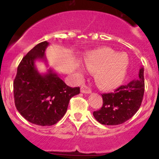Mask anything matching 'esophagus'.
I'll use <instances>...</instances> for the list:
<instances>
[{"label":"esophagus","instance_id":"34e87169","mask_svg":"<svg viewBox=\"0 0 159 159\" xmlns=\"http://www.w3.org/2000/svg\"><path fill=\"white\" fill-rule=\"evenodd\" d=\"M81 92L84 93V94H91V90L89 88H88L87 86L83 85V86H81Z\"/></svg>","mask_w":159,"mask_h":159}]
</instances>
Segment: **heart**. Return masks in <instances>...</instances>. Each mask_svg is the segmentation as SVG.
<instances>
[{"instance_id":"b5f03b06","label":"heart","mask_w":159,"mask_h":159,"mask_svg":"<svg viewBox=\"0 0 159 159\" xmlns=\"http://www.w3.org/2000/svg\"><path fill=\"white\" fill-rule=\"evenodd\" d=\"M84 65L90 71L96 72L95 79L105 89L118 88L124 81L129 65L125 53L116 52L103 48L89 52L84 58Z\"/></svg>"}]
</instances>
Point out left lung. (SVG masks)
I'll use <instances>...</instances> for the list:
<instances>
[{
    "label": "left lung",
    "mask_w": 159,
    "mask_h": 159,
    "mask_svg": "<svg viewBox=\"0 0 159 159\" xmlns=\"http://www.w3.org/2000/svg\"><path fill=\"white\" fill-rule=\"evenodd\" d=\"M145 91L144 68L141 67L139 78L120 86L114 92L102 94L103 105L93 112L98 122L118 125L129 120L139 109Z\"/></svg>",
    "instance_id": "8db88e82"
}]
</instances>
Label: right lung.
<instances>
[{
  "label": "right lung",
  "instance_id": "add662e5",
  "mask_svg": "<svg viewBox=\"0 0 159 159\" xmlns=\"http://www.w3.org/2000/svg\"><path fill=\"white\" fill-rule=\"evenodd\" d=\"M49 43L43 41L34 47L17 67L14 81V103L19 113L29 122L41 126L56 124L65 115L70 99L80 93V88H70L49 68L38 71L35 62L48 66L45 51Z\"/></svg>",
  "mask_w": 159,
  "mask_h": 159
}]
</instances>
